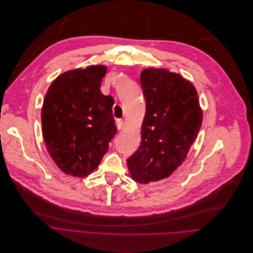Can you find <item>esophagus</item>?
I'll return each instance as SVG.
<instances>
[{"mask_svg": "<svg viewBox=\"0 0 253 253\" xmlns=\"http://www.w3.org/2000/svg\"><path fill=\"white\" fill-rule=\"evenodd\" d=\"M116 126L118 129H122L125 126V122L123 119H117L116 120Z\"/></svg>", "mask_w": 253, "mask_h": 253, "instance_id": "1", "label": "esophagus"}]
</instances>
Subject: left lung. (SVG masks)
<instances>
[{"label": "left lung", "instance_id": "8db88e82", "mask_svg": "<svg viewBox=\"0 0 253 253\" xmlns=\"http://www.w3.org/2000/svg\"><path fill=\"white\" fill-rule=\"evenodd\" d=\"M140 81L146 112L140 146L126 162L131 178L146 184L169 177L184 162L203 114L195 86L181 75L145 69Z\"/></svg>", "mask_w": 253, "mask_h": 253}]
</instances>
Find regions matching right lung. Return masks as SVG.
I'll list each match as a JSON object with an SVG mask.
<instances>
[{
  "label": "right lung",
  "mask_w": 253,
  "mask_h": 253,
  "mask_svg": "<svg viewBox=\"0 0 253 253\" xmlns=\"http://www.w3.org/2000/svg\"><path fill=\"white\" fill-rule=\"evenodd\" d=\"M105 66L72 70L49 86L42 107L46 148L65 174L85 177L99 167L117 128L114 100L100 89Z\"/></svg>",
  "instance_id": "1"
}]
</instances>
